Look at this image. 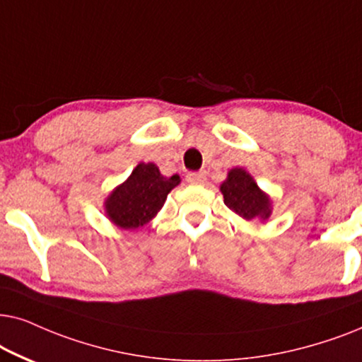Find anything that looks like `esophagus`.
Returning <instances> with one entry per match:
<instances>
[{
	"mask_svg": "<svg viewBox=\"0 0 362 362\" xmlns=\"http://www.w3.org/2000/svg\"><path fill=\"white\" fill-rule=\"evenodd\" d=\"M187 182L192 185H202L205 182V173L204 172H190L187 173Z\"/></svg>",
	"mask_w": 362,
	"mask_h": 362,
	"instance_id": "obj_1",
	"label": "esophagus"
}]
</instances>
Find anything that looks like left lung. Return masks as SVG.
Returning a JSON list of instances; mask_svg holds the SVG:
<instances>
[{
  "mask_svg": "<svg viewBox=\"0 0 362 362\" xmlns=\"http://www.w3.org/2000/svg\"><path fill=\"white\" fill-rule=\"evenodd\" d=\"M223 194V202L230 210L243 218L252 220L255 216L268 218L269 199L258 189L253 178L243 168L230 170L228 178L220 187Z\"/></svg>",
  "mask_w": 362,
  "mask_h": 362,
  "instance_id": "obj_1",
  "label": "left lung"
}]
</instances>
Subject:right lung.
I'll list each match as a JSON object with an SVG mask.
<instances>
[{"mask_svg":"<svg viewBox=\"0 0 362 362\" xmlns=\"http://www.w3.org/2000/svg\"><path fill=\"white\" fill-rule=\"evenodd\" d=\"M180 177H163L156 163H139L132 175L117 187L105 202L109 218L125 230L144 226L165 204Z\"/></svg>","mask_w":362,"mask_h":362,"instance_id":"add662e5","label":"right lung"}]
</instances>
